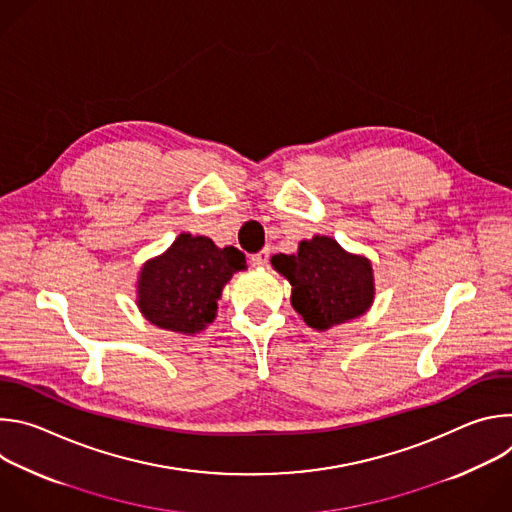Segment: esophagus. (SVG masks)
<instances>
[{
    "label": "esophagus",
    "instance_id": "1",
    "mask_svg": "<svg viewBox=\"0 0 512 512\" xmlns=\"http://www.w3.org/2000/svg\"><path fill=\"white\" fill-rule=\"evenodd\" d=\"M267 261H269V249L265 247L263 251H259V253H255V255H251V263L255 265V267H265L267 265Z\"/></svg>",
    "mask_w": 512,
    "mask_h": 512
}]
</instances>
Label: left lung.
I'll list each match as a JSON object with an SVG mask.
<instances>
[{
    "label": "left lung",
    "mask_w": 512,
    "mask_h": 512,
    "mask_svg": "<svg viewBox=\"0 0 512 512\" xmlns=\"http://www.w3.org/2000/svg\"><path fill=\"white\" fill-rule=\"evenodd\" d=\"M271 265L291 283V306L314 330H328L367 312L375 300L373 265L316 235L296 255H273Z\"/></svg>",
    "instance_id": "left-lung-1"
}]
</instances>
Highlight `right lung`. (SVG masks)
<instances>
[{"mask_svg": "<svg viewBox=\"0 0 512 512\" xmlns=\"http://www.w3.org/2000/svg\"><path fill=\"white\" fill-rule=\"evenodd\" d=\"M247 267L237 247H216L208 237L178 235L166 253L139 271V312L158 328L196 334L216 318V302L233 273Z\"/></svg>", "mask_w": 512, "mask_h": 512, "instance_id": "1", "label": "right lung"}]
</instances>
